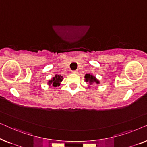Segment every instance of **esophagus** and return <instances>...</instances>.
<instances>
[{"mask_svg": "<svg viewBox=\"0 0 147 147\" xmlns=\"http://www.w3.org/2000/svg\"><path fill=\"white\" fill-rule=\"evenodd\" d=\"M78 71H77V70H74V71H72V73H73V74H77L78 73Z\"/></svg>", "mask_w": 147, "mask_h": 147, "instance_id": "obj_1", "label": "esophagus"}]
</instances>
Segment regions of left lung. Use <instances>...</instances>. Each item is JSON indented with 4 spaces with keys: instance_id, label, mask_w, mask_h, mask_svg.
Wrapping results in <instances>:
<instances>
[{
    "instance_id": "8db88e82",
    "label": "left lung",
    "mask_w": 147,
    "mask_h": 147,
    "mask_svg": "<svg viewBox=\"0 0 147 147\" xmlns=\"http://www.w3.org/2000/svg\"><path fill=\"white\" fill-rule=\"evenodd\" d=\"M85 81L86 82H89L90 85L93 84H99L100 82L99 80L96 79V78L93 75H91V74H86L85 75Z\"/></svg>"
}]
</instances>
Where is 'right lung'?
I'll return each mask as SVG.
<instances>
[{"label":"right lung","mask_w":147,"mask_h":147,"mask_svg":"<svg viewBox=\"0 0 147 147\" xmlns=\"http://www.w3.org/2000/svg\"><path fill=\"white\" fill-rule=\"evenodd\" d=\"M63 80V78L61 75H57V74H56L53 78H52V79H51L49 82H48V85L49 86L51 85L53 86V87L59 86L60 83H61Z\"/></svg>","instance_id":"obj_1"}]
</instances>
